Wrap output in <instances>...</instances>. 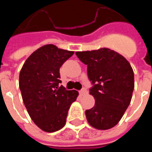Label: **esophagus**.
Returning a JSON list of instances; mask_svg holds the SVG:
<instances>
[{"label":"esophagus","instance_id":"1","mask_svg":"<svg viewBox=\"0 0 152 152\" xmlns=\"http://www.w3.org/2000/svg\"><path fill=\"white\" fill-rule=\"evenodd\" d=\"M87 93H88V91H87V90H86L85 88H82V89H81L80 91H79V94H80L81 95V96H83V95L86 94Z\"/></svg>","mask_w":152,"mask_h":152}]
</instances>
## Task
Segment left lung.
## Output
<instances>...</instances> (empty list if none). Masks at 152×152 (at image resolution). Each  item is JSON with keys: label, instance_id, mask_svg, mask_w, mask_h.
<instances>
[{"label": "left lung", "instance_id": "left-lung-1", "mask_svg": "<svg viewBox=\"0 0 152 152\" xmlns=\"http://www.w3.org/2000/svg\"><path fill=\"white\" fill-rule=\"evenodd\" d=\"M80 61L88 65L92 87L90 94L95 105L85 111L91 126L106 130L116 126L131 102L134 90V72L129 61L107 48L77 52Z\"/></svg>", "mask_w": 152, "mask_h": 152}]
</instances>
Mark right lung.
Instances as JSON below:
<instances>
[{
  "label": "right lung",
  "mask_w": 152,
  "mask_h": 152,
  "mask_svg": "<svg viewBox=\"0 0 152 152\" xmlns=\"http://www.w3.org/2000/svg\"><path fill=\"white\" fill-rule=\"evenodd\" d=\"M73 54L54 45H43L28 58L20 73L24 105L35 124L47 132L64 126L71 104L78 96L77 91L59 84L60 68Z\"/></svg>",
  "instance_id": "obj_1"
}]
</instances>
